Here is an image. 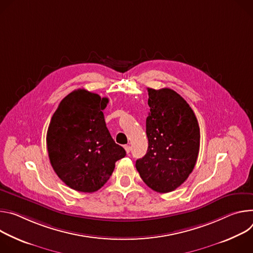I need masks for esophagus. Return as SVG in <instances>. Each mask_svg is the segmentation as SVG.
<instances>
[{
    "label": "esophagus",
    "mask_w": 253,
    "mask_h": 253,
    "mask_svg": "<svg viewBox=\"0 0 253 253\" xmlns=\"http://www.w3.org/2000/svg\"><path fill=\"white\" fill-rule=\"evenodd\" d=\"M124 148H125L126 154H129V152H130V147H129V146H125Z\"/></svg>",
    "instance_id": "esophagus-1"
}]
</instances>
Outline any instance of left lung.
Wrapping results in <instances>:
<instances>
[{"label": "left lung", "mask_w": 253, "mask_h": 253, "mask_svg": "<svg viewBox=\"0 0 253 253\" xmlns=\"http://www.w3.org/2000/svg\"><path fill=\"white\" fill-rule=\"evenodd\" d=\"M147 154L135 162L143 181L159 193L172 192L192 173L200 148V128L187 101L170 88H148Z\"/></svg>", "instance_id": "left-lung-1"}]
</instances>
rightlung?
<instances>
[{
	"mask_svg": "<svg viewBox=\"0 0 253 253\" xmlns=\"http://www.w3.org/2000/svg\"><path fill=\"white\" fill-rule=\"evenodd\" d=\"M108 98L85 89L65 96L49 124L47 150L55 173L69 188L99 190L126 153L111 137L102 110Z\"/></svg>",
	"mask_w": 253,
	"mask_h": 253,
	"instance_id": "obj_1",
	"label": "right lung"
}]
</instances>
